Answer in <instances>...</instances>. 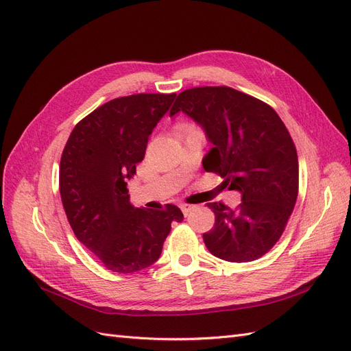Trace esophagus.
<instances>
[{
	"instance_id": "obj_1",
	"label": "esophagus",
	"mask_w": 351,
	"mask_h": 351,
	"mask_svg": "<svg viewBox=\"0 0 351 351\" xmlns=\"http://www.w3.org/2000/svg\"><path fill=\"white\" fill-rule=\"evenodd\" d=\"M193 208H195L193 205H187V204H182V205H180V209H182L184 217H187V215L190 214V210H192Z\"/></svg>"
}]
</instances>
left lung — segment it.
<instances>
[{
	"label": "left lung",
	"mask_w": 351,
	"mask_h": 351,
	"mask_svg": "<svg viewBox=\"0 0 351 351\" xmlns=\"http://www.w3.org/2000/svg\"><path fill=\"white\" fill-rule=\"evenodd\" d=\"M184 112L214 145L205 171L218 173L222 186L241 193L231 209L212 202L215 224L204 241L214 256L250 262L269 252L282 234L299 193V161L287 127L272 107L228 86L182 92L169 115Z\"/></svg>",
	"instance_id": "8db88e82"
}]
</instances>
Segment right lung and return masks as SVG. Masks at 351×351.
<instances>
[{
    "label": "right lung",
    "mask_w": 351,
    "mask_h": 351,
    "mask_svg": "<svg viewBox=\"0 0 351 351\" xmlns=\"http://www.w3.org/2000/svg\"><path fill=\"white\" fill-rule=\"evenodd\" d=\"M176 93L112 99L74 127L60 162V193L74 234L105 268L132 274L161 256L176 205L151 210L130 204L127 182L143 161L147 139Z\"/></svg>",
    "instance_id": "add662e5"
}]
</instances>
